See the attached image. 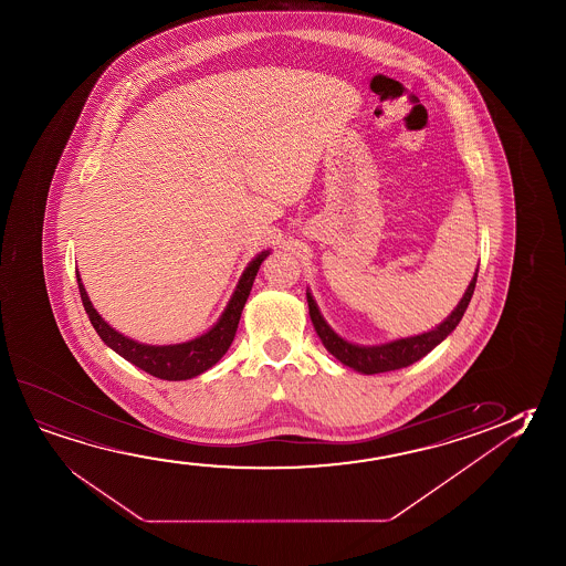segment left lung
I'll use <instances>...</instances> for the list:
<instances>
[{
	"instance_id": "8db88e82",
	"label": "left lung",
	"mask_w": 566,
	"mask_h": 566,
	"mask_svg": "<svg viewBox=\"0 0 566 566\" xmlns=\"http://www.w3.org/2000/svg\"><path fill=\"white\" fill-rule=\"evenodd\" d=\"M476 279H479V270H476L474 279L470 280L469 287H467V292H464V296H462L459 305L454 307V312L439 327H436L433 331H427L423 335L408 337V339L391 340V343H386V345H380V347H358V345L340 339L339 335L325 323L322 314H319V310H317V305H315L314 297L307 292L310 317H312L315 331H317V335L323 340L325 348L329 350L333 357L340 360L343 365L350 366V368H355L357 373H363V375L390 373V370H398V368H406V366L418 363L419 358H423L427 353H431L459 325L462 315H464L467 307H469L470 297L474 294Z\"/></svg>"
}]
</instances>
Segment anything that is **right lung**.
Returning a JSON list of instances; mask_svg holds the SVG:
<instances>
[{
	"label": "right lung",
	"instance_id": "1",
	"mask_svg": "<svg viewBox=\"0 0 566 566\" xmlns=\"http://www.w3.org/2000/svg\"><path fill=\"white\" fill-rule=\"evenodd\" d=\"M266 256H269V251H262L256 259H252L251 264L247 266L243 276L239 280L235 294L229 300L226 312L206 335L188 340V343L166 345V347L143 345L137 340L127 339L114 327H109L90 302L84 284L80 282V274H76V279H78L80 297H82L87 317L107 347L114 348L115 353L122 355L125 360H129L130 365L139 366L140 370H145L150 376H157L160 380H188V378L206 373L226 355L227 348L231 347V343L235 339L237 325L241 319L244 302L251 294L252 282L261 269V262Z\"/></svg>",
	"mask_w": 566,
	"mask_h": 566
}]
</instances>
